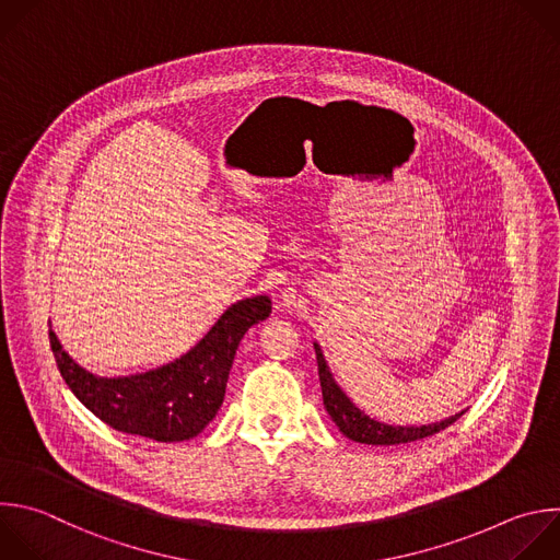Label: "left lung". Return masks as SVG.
Segmentation results:
<instances>
[{"mask_svg": "<svg viewBox=\"0 0 560 560\" xmlns=\"http://www.w3.org/2000/svg\"><path fill=\"white\" fill-rule=\"evenodd\" d=\"M316 349V362H318V381H320V392H323V405L325 411L329 413V418L334 420V424L338 427V431L349 438L351 442H360V444H371V446H396V444H409V442H418L424 438H431L444 429H448L453 422H457L464 411L429 424V427H392L378 420H371L369 416H364L347 396L345 392L336 385V381L329 374V366L323 358L320 347L314 342Z\"/></svg>", "mask_w": 560, "mask_h": 560, "instance_id": "left-lung-1", "label": "left lung"}]
</instances>
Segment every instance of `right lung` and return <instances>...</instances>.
<instances>
[{
	"mask_svg": "<svg viewBox=\"0 0 560 560\" xmlns=\"http://www.w3.org/2000/svg\"><path fill=\"white\" fill-rule=\"evenodd\" d=\"M270 312L268 296L237 301L191 351L136 376L90 374L63 351L52 329L50 347L66 385L101 422L153 442H184L218 416L244 334Z\"/></svg>",
	"mask_w": 560,
	"mask_h": 560,
	"instance_id": "add662e5",
	"label": "right lung"
}]
</instances>
